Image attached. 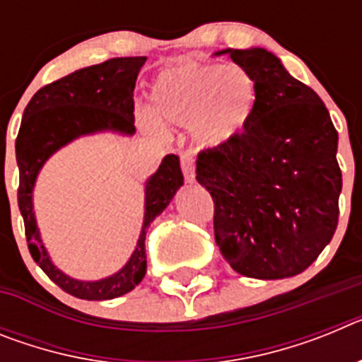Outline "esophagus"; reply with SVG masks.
I'll return each instance as SVG.
<instances>
[{
	"mask_svg": "<svg viewBox=\"0 0 362 362\" xmlns=\"http://www.w3.org/2000/svg\"><path fill=\"white\" fill-rule=\"evenodd\" d=\"M181 170H183V175L188 183L196 179V159H194L192 152L181 153Z\"/></svg>",
	"mask_w": 362,
	"mask_h": 362,
	"instance_id": "34e87169",
	"label": "esophagus"
}]
</instances>
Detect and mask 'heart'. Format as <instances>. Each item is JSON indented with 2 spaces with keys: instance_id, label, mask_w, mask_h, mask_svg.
<instances>
[{
  "instance_id": "b5f03b06",
  "label": "heart",
  "mask_w": 362,
  "mask_h": 362,
  "mask_svg": "<svg viewBox=\"0 0 362 362\" xmlns=\"http://www.w3.org/2000/svg\"><path fill=\"white\" fill-rule=\"evenodd\" d=\"M257 85L238 63H199L187 59L163 70L152 86L153 114L161 121L190 124L199 145L233 141L254 116ZM148 127H156L146 119Z\"/></svg>"
}]
</instances>
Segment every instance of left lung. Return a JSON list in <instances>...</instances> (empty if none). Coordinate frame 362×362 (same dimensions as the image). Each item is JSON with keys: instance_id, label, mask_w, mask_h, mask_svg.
<instances>
[{"instance_id": "8db88e82", "label": "left lung", "mask_w": 362, "mask_h": 362, "mask_svg": "<svg viewBox=\"0 0 362 362\" xmlns=\"http://www.w3.org/2000/svg\"><path fill=\"white\" fill-rule=\"evenodd\" d=\"M217 54H230L254 76L257 103L233 141L197 156L196 179L214 199L216 243L241 276H297L337 228V130L321 98L272 52Z\"/></svg>"}]
</instances>
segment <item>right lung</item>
Segmentation results:
<instances>
[{
    "mask_svg": "<svg viewBox=\"0 0 362 362\" xmlns=\"http://www.w3.org/2000/svg\"><path fill=\"white\" fill-rule=\"evenodd\" d=\"M145 62V56L114 57L45 85L28 101L16 139V161L19 168L18 204L25 221L28 250L41 270L59 288L79 299H114L129 293L141 283L146 274L145 239L150 223L168 206L177 188L183 185L179 158L174 153L165 156L158 172L146 181L145 219L129 263L114 276L99 281L72 279L54 267L41 243L32 210V190L45 161L76 137L103 130L124 136L136 132L134 86Z\"/></svg>",
    "mask_w": 362,
    "mask_h": 362,
    "instance_id": "obj_1",
    "label": "right lung"
}]
</instances>
